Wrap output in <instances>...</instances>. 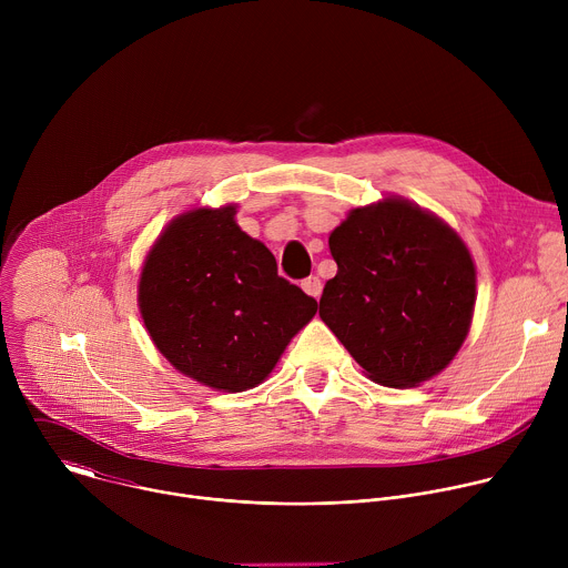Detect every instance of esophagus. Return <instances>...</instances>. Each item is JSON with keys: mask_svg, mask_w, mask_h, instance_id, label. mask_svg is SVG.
<instances>
[{"mask_svg": "<svg viewBox=\"0 0 568 568\" xmlns=\"http://www.w3.org/2000/svg\"><path fill=\"white\" fill-rule=\"evenodd\" d=\"M301 287H303L305 294H310V296H314V298H318L321 292H323V283H321L318 276H307V278H303V281H301Z\"/></svg>", "mask_w": 568, "mask_h": 568, "instance_id": "34e87169", "label": "esophagus"}]
</instances>
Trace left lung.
<instances>
[{
    "label": "left lung",
    "instance_id": "8db88e82",
    "mask_svg": "<svg viewBox=\"0 0 568 568\" xmlns=\"http://www.w3.org/2000/svg\"><path fill=\"white\" fill-rule=\"evenodd\" d=\"M337 274L318 316L368 377L407 388L438 375L463 346L476 272L443 220L388 197L355 209L331 233Z\"/></svg>",
    "mask_w": 568,
    "mask_h": 568
}]
</instances>
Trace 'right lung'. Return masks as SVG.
<instances>
[{"label":"right lung","mask_w":568,"mask_h":568,"mask_svg":"<svg viewBox=\"0 0 568 568\" xmlns=\"http://www.w3.org/2000/svg\"><path fill=\"white\" fill-rule=\"evenodd\" d=\"M235 206L180 215L145 258L139 307L178 371L217 388L261 384L316 301L278 276L276 258L235 220Z\"/></svg>","instance_id":"1"}]
</instances>
